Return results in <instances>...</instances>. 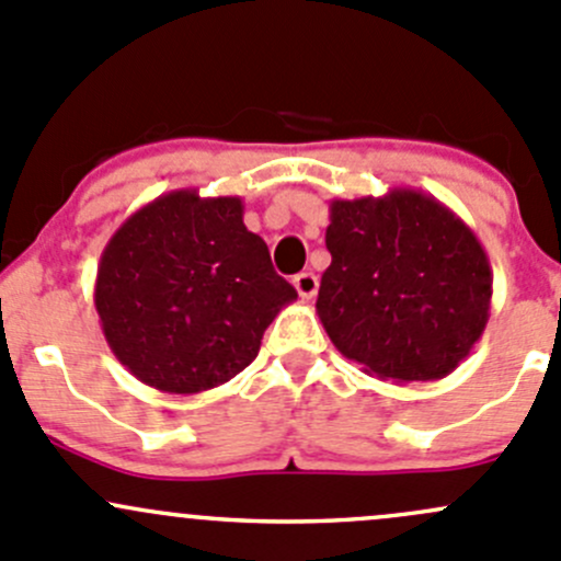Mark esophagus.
Returning <instances> with one entry per match:
<instances>
[{
  "label": "esophagus",
  "mask_w": 561,
  "mask_h": 561,
  "mask_svg": "<svg viewBox=\"0 0 561 561\" xmlns=\"http://www.w3.org/2000/svg\"><path fill=\"white\" fill-rule=\"evenodd\" d=\"M293 287H296L298 296L301 298H314L320 282H317V276L312 274V271H301V274L293 276Z\"/></svg>",
  "instance_id": "1"
}]
</instances>
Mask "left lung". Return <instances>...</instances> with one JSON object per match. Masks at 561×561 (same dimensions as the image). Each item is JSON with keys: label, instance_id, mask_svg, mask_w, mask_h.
I'll list each match as a JSON object with an SVG mask.
<instances>
[{"label": "left lung", "instance_id": "obj_1", "mask_svg": "<svg viewBox=\"0 0 561 561\" xmlns=\"http://www.w3.org/2000/svg\"><path fill=\"white\" fill-rule=\"evenodd\" d=\"M325 247L317 314L333 347L369 377L443 380L483 336L489 254L437 197L399 186L331 201Z\"/></svg>", "mask_w": 561, "mask_h": 561}]
</instances>
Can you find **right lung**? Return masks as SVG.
<instances>
[{"instance_id":"obj_1","label":"right lung","mask_w":561,"mask_h":561,"mask_svg":"<svg viewBox=\"0 0 561 561\" xmlns=\"http://www.w3.org/2000/svg\"><path fill=\"white\" fill-rule=\"evenodd\" d=\"M296 287L247 230L241 197L173 190L111 236L94 307L107 347L144 386L201 393L257 358L260 339Z\"/></svg>"}]
</instances>
